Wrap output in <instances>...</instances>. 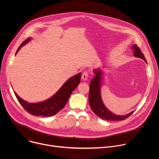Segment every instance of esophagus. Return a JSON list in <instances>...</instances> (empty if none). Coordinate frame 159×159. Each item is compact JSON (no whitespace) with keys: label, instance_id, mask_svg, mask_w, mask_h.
<instances>
[{"label":"esophagus","instance_id":"esophagus-1","mask_svg":"<svg viewBox=\"0 0 159 159\" xmlns=\"http://www.w3.org/2000/svg\"><path fill=\"white\" fill-rule=\"evenodd\" d=\"M88 77H89V74H88V72H87V71H84V72L82 73V74L81 78H82V79L83 80H87V79H88Z\"/></svg>","mask_w":159,"mask_h":159}]
</instances>
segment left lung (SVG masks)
Listing matches in <instances>:
<instances>
[{"instance_id": "8db88e82", "label": "left lung", "mask_w": 159, "mask_h": 159, "mask_svg": "<svg viewBox=\"0 0 159 159\" xmlns=\"http://www.w3.org/2000/svg\"><path fill=\"white\" fill-rule=\"evenodd\" d=\"M132 49L133 50L134 56L138 58H140L147 62L145 56L142 53L140 49L137 47V45L134 44ZM95 77L90 82V89L89 94V102L90 107L95 114L99 117L111 121H121L128 118L131 115L134 111L131 112L129 114L125 115H116L114 113L109 111L104 106L101 95V79L102 75V72L101 70L97 69L94 70Z\"/></svg>"}]
</instances>
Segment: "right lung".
<instances>
[{
	"label": "right lung",
	"instance_id": "right-lung-1",
	"mask_svg": "<svg viewBox=\"0 0 159 159\" xmlns=\"http://www.w3.org/2000/svg\"><path fill=\"white\" fill-rule=\"evenodd\" d=\"M30 39L31 38H28L22 42L18 48L16 53L20 48L28 43ZM80 76L81 73H79L68 79L52 97L46 101L38 103H29L22 99L14 91V92L19 103L30 114L38 116H51L56 115L58 111L64 107L73 90L79 84Z\"/></svg>",
	"mask_w": 159,
	"mask_h": 159
}]
</instances>
